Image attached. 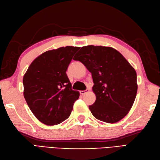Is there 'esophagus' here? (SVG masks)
<instances>
[{
  "mask_svg": "<svg viewBox=\"0 0 160 160\" xmlns=\"http://www.w3.org/2000/svg\"><path fill=\"white\" fill-rule=\"evenodd\" d=\"M89 91V89H85V90H81V91H80V93L81 95H83V94H85V93H86L87 92H88Z\"/></svg>",
  "mask_w": 160,
  "mask_h": 160,
  "instance_id": "34e87169",
  "label": "esophagus"
}]
</instances>
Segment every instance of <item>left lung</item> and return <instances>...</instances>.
I'll list each match as a JSON object with an SVG mask.
<instances>
[{
  "label": "left lung",
  "mask_w": 160,
  "mask_h": 160,
  "mask_svg": "<svg viewBox=\"0 0 160 160\" xmlns=\"http://www.w3.org/2000/svg\"><path fill=\"white\" fill-rule=\"evenodd\" d=\"M73 60L80 61L92 73L96 99L89 108L93 117L108 123L122 119L130 111L137 93L134 68L110 47H83Z\"/></svg>",
  "instance_id": "1"
}]
</instances>
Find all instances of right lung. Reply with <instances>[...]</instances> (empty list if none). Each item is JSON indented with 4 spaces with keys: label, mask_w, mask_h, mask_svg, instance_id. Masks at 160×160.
I'll list each match as a JSON object with an SVG mask.
<instances>
[{
    "label": "right lung",
    "mask_w": 160,
    "mask_h": 160,
    "mask_svg": "<svg viewBox=\"0 0 160 160\" xmlns=\"http://www.w3.org/2000/svg\"><path fill=\"white\" fill-rule=\"evenodd\" d=\"M80 49L67 46L42 53L23 78L24 96L31 111L42 123L59 124L68 118L79 92L72 89L67 71Z\"/></svg>",
    "instance_id": "1"
}]
</instances>
